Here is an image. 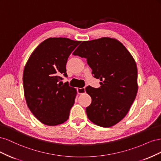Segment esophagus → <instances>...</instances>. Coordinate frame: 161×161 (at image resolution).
I'll list each match as a JSON object with an SVG mask.
<instances>
[{"instance_id": "1", "label": "esophagus", "mask_w": 161, "mask_h": 161, "mask_svg": "<svg viewBox=\"0 0 161 161\" xmlns=\"http://www.w3.org/2000/svg\"><path fill=\"white\" fill-rule=\"evenodd\" d=\"M85 91H85V87H82V88H78L77 89V92L79 95L85 93Z\"/></svg>"}]
</instances>
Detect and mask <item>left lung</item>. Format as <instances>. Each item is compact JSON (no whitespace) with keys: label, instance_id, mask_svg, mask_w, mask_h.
I'll use <instances>...</instances> for the list:
<instances>
[{"label":"left lung","instance_id":"left-lung-1","mask_svg":"<svg viewBox=\"0 0 161 161\" xmlns=\"http://www.w3.org/2000/svg\"><path fill=\"white\" fill-rule=\"evenodd\" d=\"M73 55L85 58L92 75L100 79L101 87H86L92 99L86 108L95 124L108 128L128 114L138 92L137 66L125 47L114 38L83 41Z\"/></svg>","mask_w":161,"mask_h":161}]
</instances>
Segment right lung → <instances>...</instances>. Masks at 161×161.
I'll list each match as a JSON object with an SVG mask.
<instances>
[{
	"mask_svg": "<svg viewBox=\"0 0 161 161\" xmlns=\"http://www.w3.org/2000/svg\"><path fill=\"white\" fill-rule=\"evenodd\" d=\"M66 37H50L31 54L23 70L24 95L29 109L43 124L56 125L69 119L76 90L60 80L67 76L66 65L80 43Z\"/></svg>",
	"mask_w": 161,
	"mask_h": 161,
	"instance_id": "1",
	"label": "right lung"
}]
</instances>
